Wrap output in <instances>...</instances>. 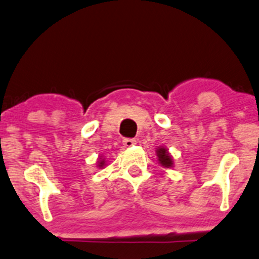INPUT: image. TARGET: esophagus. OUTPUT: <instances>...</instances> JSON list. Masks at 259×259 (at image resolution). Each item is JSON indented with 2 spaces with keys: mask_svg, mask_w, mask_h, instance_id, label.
<instances>
[{
  "mask_svg": "<svg viewBox=\"0 0 259 259\" xmlns=\"http://www.w3.org/2000/svg\"><path fill=\"white\" fill-rule=\"evenodd\" d=\"M136 143H137V142H136V140H135V138H123V145H124V147H126V148L134 147V145Z\"/></svg>",
  "mask_w": 259,
  "mask_h": 259,
  "instance_id": "34e87169",
  "label": "esophagus"
}]
</instances>
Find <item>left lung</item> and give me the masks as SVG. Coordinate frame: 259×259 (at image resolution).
<instances>
[{"label":"left lung","mask_w":259,"mask_h":259,"mask_svg":"<svg viewBox=\"0 0 259 259\" xmlns=\"http://www.w3.org/2000/svg\"><path fill=\"white\" fill-rule=\"evenodd\" d=\"M156 154H157L159 164H162V166L171 167L174 165L172 157H171V155L169 154V151H167V149L163 147L158 148L157 151H156Z\"/></svg>","instance_id":"left-lung-1"}]
</instances>
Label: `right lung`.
<instances>
[{
    "label": "right lung",
    "mask_w": 259,
    "mask_h": 259,
    "mask_svg": "<svg viewBox=\"0 0 259 259\" xmlns=\"http://www.w3.org/2000/svg\"><path fill=\"white\" fill-rule=\"evenodd\" d=\"M98 167H103L104 166V159H101L100 158V161H98Z\"/></svg>",
    "instance_id": "add662e5"
}]
</instances>
